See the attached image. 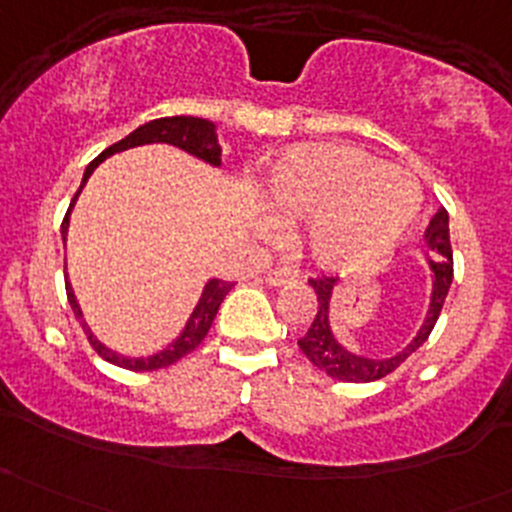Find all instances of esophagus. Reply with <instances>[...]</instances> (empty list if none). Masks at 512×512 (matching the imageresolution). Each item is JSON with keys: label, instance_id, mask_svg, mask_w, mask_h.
<instances>
[{"label": "esophagus", "instance_id": "1", "mask_svg": "<svg viewBox=\"0 0 512 512\" xmlns=\"http://www.w3.org/2000/svg\"><path fill=\"white\" fill-rule=\"evenodd\" d=\"M297 277H299L297 272L289 270V267H275V270L267 272L265 282H267V285H272V287H282V285H289V282H294Z\"/></svg>", "mask_w": 512, "mask_h": 512}]
</instances>
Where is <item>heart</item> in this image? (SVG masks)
<instances>
[{"label": "heart", "mask_w": 512, "mask_h": 512, "mask_svg": "<svg viewBox=\"0 0 512 512\" xmlns=\"http://www.w3.org/2000/svg\"><path fill=\"white\" fill-rule=\"evenodd\" d=\"M265 200L280 218L307 220L304 245L327 270L379 265L421 213L416 178L347 143L287 153L265 180Z\"/></svg>", "instance_id": "obj_1"}]
</instances>
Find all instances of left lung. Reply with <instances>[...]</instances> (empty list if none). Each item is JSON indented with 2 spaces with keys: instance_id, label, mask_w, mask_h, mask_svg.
<instances>
[{
  "instance_id": "obj_1",
  "label": "left lung",
  "mask_w": 512,
  "mask_h": 512,
  "mask_svg": "<svg viewBox=\"0 0 512 512\" xmlns=\"http://www.w3.org/2000/svg\"><path fill=\"white\" fill-rule=\"evenodd\" d=\"M423 240H426L428 250L426 262L431 267V297H428L426 317H423L421 327L416 329L414 339L391 356H366L339 344V339L332 332V324H329L332 294L337 289L339 280L337 277H314V280H309V285L317 292V314H314V322L309 324L307 334L297 344L317 369H322L332 379L349 381V384H369V381L384 379L386 374L399 369L426 342L428 334L436 327L438 314H441V307L446 302V294L453 282V250L451 235H448L446 208L436 210V215H433L431 223L426 227Z\"/></svg>"
}]
</instances>
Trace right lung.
I'll use <instances>...</instances> for the list:
<instances>
[{"mask_svg": "<svg viewBox=\"0 0 512 512\" xmlns=\"http://www.w3.org/2000/svg\"><path fill=\"white\" fill-rule=\"evenodd\" d=\"M148 143H170V146H175V148H180V151L190 153V156L205 160V163L215 165V168L223 163V158H220V156H223V148H220V143H218V133H215V123L213 121H205V118H195V116H170V118H156V121L143 123V126L136 128V131L128 133L123 141L108 146L106 151H103L98 158L91 160L89 168L84 170V178H81V188L76 190L74 200H71V205H69V213H66L64 223H61V237H64V245H66V232H69L71 210H74L76 198H79V193L84 190L86 180L91 178V173H94V170L98 168V163H103V160H106L108 156H113V153L128 151V148H136V146H148ZM64 277H66V297H69L71 309H74L76 319L81 322L84 332L89 334L91 347H94L96 354L103 356L106 361H111V364L123 366V369H131V371L163 369V366L175 364V361L183 359L185 354L193 352V349L198 347V344L205 339V334H208L210 324H213V319H215V314H218L220 304H223L225 294L232 289V282H223V280L205 282L203 294H200L198 304H195V309L190 312L188 322H185V327H183V332H180L178 337H175L173 342L168 344V347L160 349V352L151 354V356H123V354L113 352V349H108L106 344H101L94 337V332H91L89 324H86L84 312H81L79 302H76V294H74V289H71L69 275H64Z\"/></svg>", "mask_w": 512, "mask_h": 512, "instance_id": "right-lung-1", "label": "right lung"}]
</instances>
